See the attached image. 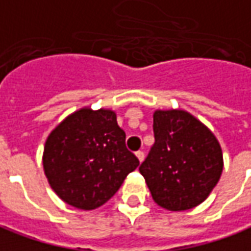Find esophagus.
Here are the masks:
<instances>
[{"mask_svg":"<svg viewBox=\"0 0 251 251\" xmlns=\"http://www.w3.org/2000/svg\"><path fill=\"white\" fill-rule=\"evenodd\" d=\"M136 156H137V159H139L140 162L144 161V152H143V151H137V152H136Z\"/></svg>","mask_w":251,"mask_h":251,"instance_id":"esophagus-1","label":"esophagus"}]
</instances>
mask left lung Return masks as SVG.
<instances>
[{"label": "left lung", "instance_id": "obj_1", "mask_svg": "<svg viewBox=\"0 0 251 251\" xmlns=\"http://www.w3.org/2000/svg\"><path fill=\"white\" fill-rule=\"evenodd\" d=\"M155 144L139 168L155 203L197 207L219 183L224 159L217 137L185 110H155Z\"/></svg>", "mask_w": 251, "mask_h": 251}]
</instances>
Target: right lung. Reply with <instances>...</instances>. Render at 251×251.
Segmentation results:
<instances>
[{"label": "right lung", "instance_id": "right-lung-1", "mask_svg": "<svg viewBox=\"0 0 251 251\" xmlns=\"http://www.w3.org/2000/svg\"><path fill=\"white\" fill-rule=\"evenodd\" d=\"M125 137L110 108L82 107L67 115L44 147L42 165L50 188L79 210L103 206L139 166Z\"/></svg>", "mask_w": 251, "mask_h": 251}]
</instances>
